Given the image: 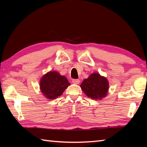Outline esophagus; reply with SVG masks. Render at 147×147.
I'll return each instance as SVG.
<instances>
[{"label":"esophagus","instance_id":"34e87169","mask_svg":"<svg viewBox=\"0 0 147 147\" xmlns=\"http://www.w3.org/2000/svg\"><path fill=\"white\" fill-rule=\"evenodd\" d=\"M72 82H73L74 84H79L80 81L78 79H73L72 80Z\"/></svg>","mask_w":147,"mask_h":147}]
</instances>
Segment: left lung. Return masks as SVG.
Listing matches in <instances>:
<instances>
[{"instance_id": "left-lung-1", "label": "left lung", "mask_w": 147, "mask_h": 147, "mask_svg": "<svg viewBox=\"0 0 147 147\" xmlns=\"http://www.w3.org/2000/svg\"><path fill=\"white\" fill-rule=\"evenodd\" d=\"M81 88L84 93L93 99H101L107 95L109 82L104 76L98 73H93L88 78L83 80Z\"/></svg>"}]
</instances>
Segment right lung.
<instances>
[{"instance_id":"right-lung-1","label":"right lung","mask_w":147,"mask_h":147,"mask_svg":"<svg viewBox=\"0 0 147 147\" xmlns=\"http://www.w3.org/2000/svg\"><path fill=\"white\" fill-rule=\"evenodd\" d=\"M70 83L66 78L56 71L45 74L40 80V90L47 98L54 99L61 95Z\"/></svg>"}]
</instances>
